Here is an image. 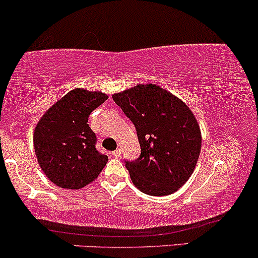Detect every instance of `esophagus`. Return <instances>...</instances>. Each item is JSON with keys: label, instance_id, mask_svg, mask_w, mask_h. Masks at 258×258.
Here are the masks:
<instances>
[{"label": "esophagus", "instance_id": "obj_1", "mask_svg": "<svg viewBox=\"0 0 258 258\" xmlns=\"http://www.w3.org/2000/svg\"><path fill=\"white\" fill-rule=\"evenodd\" d=\"M120 155H121L120 149H117V150L113 151V156H114V157H120Z\"/></svg>", "mask_w": 258, "mask_h": 258}]
</instances>
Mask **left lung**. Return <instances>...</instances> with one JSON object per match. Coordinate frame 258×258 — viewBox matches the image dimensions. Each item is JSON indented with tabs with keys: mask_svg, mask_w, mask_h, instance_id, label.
Segmentation results:
<instances>
[{
	"mask_svg": "<svg viewBox=\"0 0 258 258\" xmlns=\"http://www.w3.org/2000/svg\"><path fill=\"white\" fill-rule=\"evenodd\" d=\"M113 99L137 129L141 154L135 161H125L135 187L159 197L178 190L201 154V129L192 110L154 84L114 93Z\"/></svg>",
	"mask_w": 258,
	"mask_h": 258,
	"instance_id": "1",
	"label": "left lung"
}]
</instances>
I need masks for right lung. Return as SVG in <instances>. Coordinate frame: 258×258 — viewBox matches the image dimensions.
Listing matches in <instances>:
<instances>
[{
	"mask_svg": "<svg viewBox=\"0 0 258 258\" xmlns=\"http://www.w3.org/2000/svg\"><path fill=\"white\" fill-rule=\"evenodd\" d=\"M108 96L75 88L49 108L35 125L33 143L38 162L56 185L80 189L95 181L108 161L96 149L88 117Z\"/></svg>",
	"mask_w": 258,
	"mask_h": 258,
	"instance_id": "obj_1",
	"label": "right lung"
}]
</instances>
